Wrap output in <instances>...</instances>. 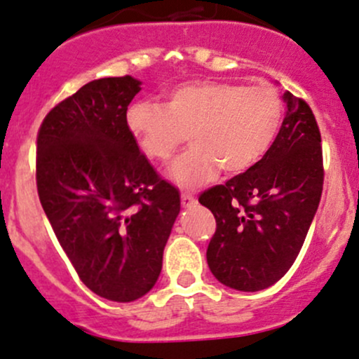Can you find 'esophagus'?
Masks as SVG:
<instances>
[{"label": "esophagus", "instance_id": "1", "mask_svg": "<svg viewBox=\"0 0 359 359\" xmlns=\"http://www.w3.org/2000/svg\"><path fill=\"white\" fill-rule=\"evenodd\" d=\"M181 205H183V208L195 207L196 198L193 195H190V193H183V195H181Z\"/></svg>", "mask_w": 359, "mask_h": 359}]
</instances>
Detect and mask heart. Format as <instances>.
I'll return each mask as SVG.
<instances>
[{"mask_svg": "<svg viewBox=\"0 0 359 359\" xmlns=\"http://www.w3.org/2000/svg\"><path fill=\"white\" fill-rule=\"evenodd\" d=\"M283 103L273 88L227 81H190L171 88L166 103H134L127 127L149 159L166 163L176 149L191 147L169 169L181 188L210 181L222 168L241 175L256 166L275 142Z\"/></svg>", "mask_w": 359, "mask_h": 359, "instance_id": "heart-1", "label": "heart"}]
</instances>
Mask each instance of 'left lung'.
Returning a JSON list of instances; mask_svg holds the SVG:
<instances>
[{
	"mask_svg": "<svg viewBox=\"0 0 359 359\" xmlns=\"http://www.w3.org/2000/svg\"><path fill=\"white\" fill-rule=\"evenodd\" d=\"M283 100L287 115L264 158L198 198L217 222L208 268L239 292H259L285 276L320 201L324 168L316 116L290 91Z\"/></svg>",
	"mask_w": 359,
	"mask_h": 359,
	"instance_id": "left-lung-1",
	"label": "left lung"
}]
</instances>
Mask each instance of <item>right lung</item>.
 I'll list each match as a JSON object with an SVG mask.
<instances>
[{
	"label": "right lung",
	"mask_w": 359,
	"mask_h": 359,
	"mask_svg": "<svg viewBox=\"0 0 359 359\" xmlns=\"http://www.w3.org/2000/svg\"><path fill=\"white\" fill-rule=\"evenodd\" d=\"M140 84L132 76L84 84L52 108L37 137L43 212L83 283L111 302L154 287L181 207L128 132Z\"/></svg>",
	"instance_id": "obj_1"
}]
</instances>
